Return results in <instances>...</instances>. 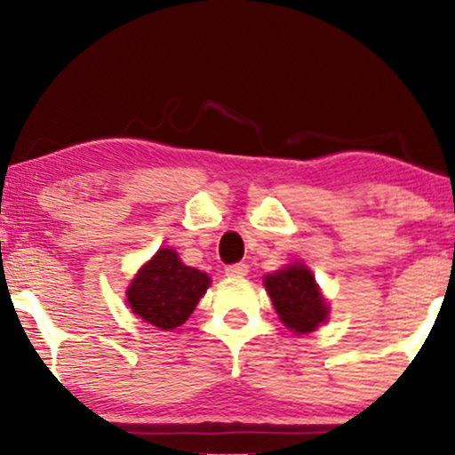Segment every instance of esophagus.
<instances>
[{
  "instance_id": "obj_1",
  "label": "esophagus",
  "mask_w": 455,
  "mask_h": 455,
  "mask_svg": "<svg viewBox=\"0 0 455 455\" xmlns=\"http://www.w3.org/2000/svg\"><path fill=\"white\" fill-rule=\"evenodd\" d=\"M246 273H248V265L246 263H234V265H229L228 269H226V275L228 277H235V279L244 277Z\"/></svg>"
}]
</instances>
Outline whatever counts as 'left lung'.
<instances>
[{"label": "left lung", "instance_id": "8db88e82", "mask_svg": "<svg viewBox=\"0 0 455 455\" xmlns=\"http://www.w3.org/2000/svg\"><path fill=\"white\" fill-rule=\"evenodd\" d=\"M273 307L285 327L296 333H308L325 321L327 304L323 300L315 275L307 267L291 265L288 269L265 277Z\"/></svg>", "mask_w": 455, "mask_h": 455}]
</instances>
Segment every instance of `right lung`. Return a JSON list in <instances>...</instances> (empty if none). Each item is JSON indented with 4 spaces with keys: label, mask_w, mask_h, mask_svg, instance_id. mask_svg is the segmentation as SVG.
<instances>
[{
    "label": "right lung",
    "mask_w": 455,
    "mask_h": 455,
    "mask_svg": "<svg viewBox=\"0 0 455 455\" xmlns=\"http://www.w3.org/2000/svg\"><path fill=\"white\" fill-rule=\"evenodd\" d=\"M207 288V273L186 267L172 248H161L130 285L128 302L147 323L170 331L184 325Z\"/></svg>",
    "instance_id": "add662e5"
}]
</instances>
